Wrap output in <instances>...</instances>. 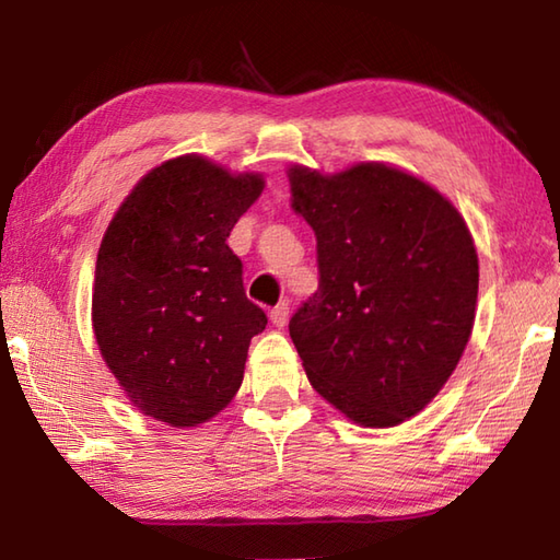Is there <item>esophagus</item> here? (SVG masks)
Masks as SVG:
<instances>
[{
    "label": "esophagus",
    "mask_w": 560,
    "mask_h": 560,
    "mask_svg": "<svg viewBox=\"0 0 560 560\" xmlns=\"http://www.w3.org/2000/svg\"><path fill=\"white\" fill-rule=\"evenodd\" d=\"M269 317H271V323L277 325L279 329H281V327H287V323H289V303L283 301V303H279L277 307H271Z\"/></svg>",
    "instance_id": "obj_1"
}]
</instances>
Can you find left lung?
Listing matches in <instances>:
<instances>
[{"label": "left lung", "mask_w": 560, "mask_h": 560, "mask_svg": "<svg viewBox=\"0 0 560 560\" xmlns=\"http://www.w3.org/2000/svg\"><path fill=\"white\" fill-rule=\"evenodd\" d=\"M289 177L317 241V291L289 323L307 380L355 423L407 421L471 335L479 259L467 223L431 185L380 163Z\"/></svg>", "instance_id": "obj_1"}]
</instances>
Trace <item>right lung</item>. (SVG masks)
Listing matches in <instances>:
<instances>
[{
  "mask_svg": "<svg viewBox=\"0 0 560 560\" xmlns=\"http://www.w3.org/2000/svg\"><path fill=\"white\" fill-rule=\"evenodd\" d=\"M265 180L183 156L153 168L98 249L93 331L137 407L175 428L205 423L243 383L267 315L245 295L229 247Z\"/></svg>",
  "mask_w": 560,
  "mask_h": 560,
  "instance_id": "add662e5",
  "label": "right lung"
}]
</instances>
